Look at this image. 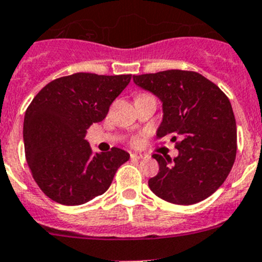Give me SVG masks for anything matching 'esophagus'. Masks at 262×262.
<instances>
[{"instance_id":"esophagus-1","label":"esophagus","mask_w":262,"mask_h":262,"mask_svg":"<svg viewBox=\"0 0 262 262\" xmlns=\"http://www.w3.org/2000/svg\"><path fill=\"white\" fill-rule=\"evenodd\" d=\"M130 158L132 160H142V158H144V156L142 155V153H130Z\"/></svg>"}]
</instances>
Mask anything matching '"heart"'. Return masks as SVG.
<instances>
[{
  "label": "heart",
  "instance_id": "heart-1",
  "mask_svg": "<svg viewBox=\"0 0 262 262\" xmlns=\"http://www.w3.org/2000/svg\"><path fill=\"white\" fill-rule=\"evenodd\" d=\"M133 143L134 144H139V143H141V138H134Z\"/></svg>",
  "mask_w": 262,
  "mask_h": 262
}]
</instances>
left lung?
Instances as JSON below:
<instances>
[{"label": "left lung", "instance_id": "left-lung-1", "mask_svg": "<svg viewBox=\"0 0 262 262\" xmlns=\"http://www.w3.org/2000/svg\"><path fill=\"white\" fill-rule=\"evenodd\" d=\"M137 86L162 102L157 138L171 137L179 156L153 155L160 171L149 179L153 194L168 203L191 205L209 198L234 163L237 128L228 97L198 72L181 70L133 76Z\"/></svg>", "mask_w": 262, "mask_h": 262}]
</instances>
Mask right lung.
<instances>
[{
    "instance_id": "1",
    "label": "right lung",
    "mask_w": 262,
    "mask_h": 262,
    "mask_svg": "<svg viewBox=\"0 0 262 262\" xmlns=\"http://www.w3.org/2000/svg\"><path fill=\"white\" fill-rule=\"evenodd\" d=\"M132 75L75 73L44 86L26 109L24 146L41 191L63 205H81L102 195L129 153L113 147L94 153L87 129L106 118Z\"/></svg>"
}]
</instances>
